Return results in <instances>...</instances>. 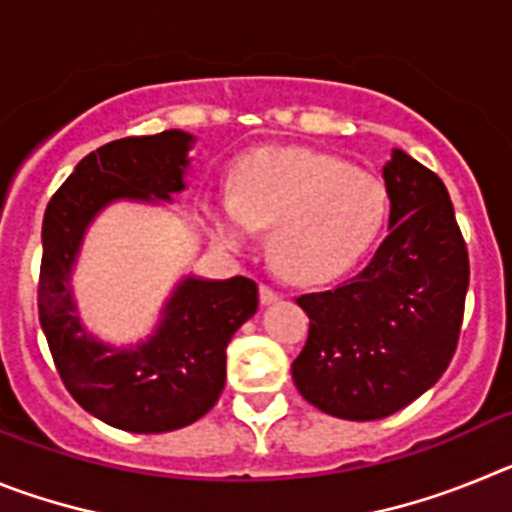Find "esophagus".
<instances>
[{"instance_id":"1","label":"esophagus","mask_w":512,"mask_h":512,"mask_svg":"<svg viewBox=\"0 0 512 512\" xmlns=\"http://www.w3.org/2000/svg\"><path fill=\"white\" fill-rule=\"evenodd\" d=\"M259 297H261V305H271V302L279 300V292L269 287V284H261L259 287Z\"/></svg>"}]
</instances>
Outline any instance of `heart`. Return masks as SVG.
Masks as SVG:
<instances>
[{
  "label": "heart",
  "mask_w": 512,
  "mask_h": 512,
  "mask_svg": "<svg viewBox=\"0 0 512 512\" xmlns=\"http://www.w3.org/2000/svg\"><path fill=\"white\" fill-rule=\"evenodd\" d=\"M382 179L307 148H259L235 166L230 202L205 207L212 233L246 246L269 230L271 266L289 282L336 277L372 246L387 217Z\"/></svg>",
  "instance_id": "1"
}]
</instances>
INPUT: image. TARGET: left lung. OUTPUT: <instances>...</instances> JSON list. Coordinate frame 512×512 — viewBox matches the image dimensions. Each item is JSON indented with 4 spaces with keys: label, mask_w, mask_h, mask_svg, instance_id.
I'll use <instances>...</instances> for the list:
<instances>
[{
    "label": "left lung",
    "mask_w": 512,
    "mask_h": 512,
    "mask_svg": "<svg viewBox=\"0 0 512 512\" xmlns=\"http://www.w3.org/2000/svg\"><path fill=\"white\" fill-rule=\"evenodd\" d=\"M382 176L390 235L372 261L297 297L310 330L292 379L310 405L343 420L387 418L431 390L464 320L469 256L449 192L405 151H392Z\"/></svg>",
    "instance_id": "left-lung-1"
}]
</instances>
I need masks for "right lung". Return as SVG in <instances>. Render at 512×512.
Instances as JSON below:
<instances>
[{"mask_svg": "<svg viewBox=\"0 0 512 512\" xmlns=\"http://www.w3.org/2000/svg\"><path fill=\"white\" fill-rule=\"evenodd\" d=\"M184 130L120 138L76 164L45 207L38 315L66 390L81 408L130 433H166L200 420L225 387V348L259 307L253 279L184 277L156 333L130 348L94 338L76 315L71 269L94 217L115 200L156 202L182 192Z\"/></svg>", "mask_w": 512, "mask_h": 512, "instance_id": "add662e5", "label": "right lung"}]
</instances>
